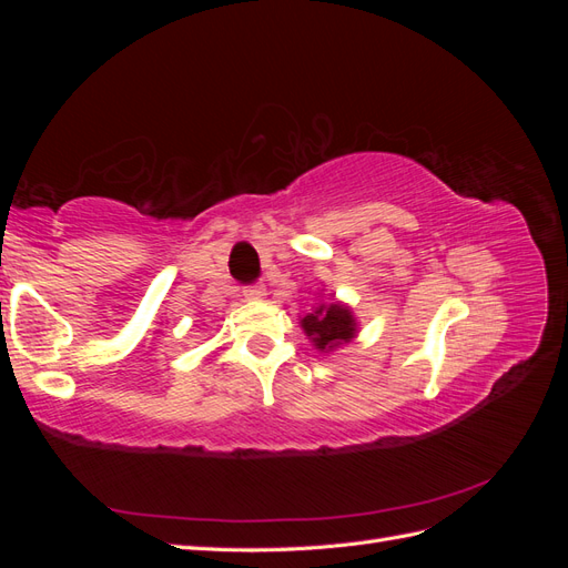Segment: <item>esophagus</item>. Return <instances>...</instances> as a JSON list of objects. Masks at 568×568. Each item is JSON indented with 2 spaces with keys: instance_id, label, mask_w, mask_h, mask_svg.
I'll return each instance as SVG.
<instances>
[{
  "instance_id": "obj_1",
  "label": "esophagus",
  "mask_w": 568,
  "mask_h": 568,
  "mask_svg": "<svg viewBox=\"0 0 568 568\" xmlns=\"http://www.w3.org/2000/svg\"><path fill=\"white\" fill-rule=\"evenodd\" d=\"M265 296V286L263 284H253L244 288V298L246 301H261Z\"/></svg>"
}]
</instances>
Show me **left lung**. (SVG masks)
Listing matches in <instances>:
<instances>
[{
    "instance_id": "1",
    "label": "left lung",
    "mask_w": 568,
    "mask_h": 568,
    "mask_svg": "<svg viewBox=\"0 0 568 568\" xmlns=\"http://www.w3.org/2000/svg\"><path fill=\"white\" fill-rule=\"evenodd\" d=\"M305 336L313 341V346L322 353L338 348L341 343H351L357 334V322L348 305L338 301L320 303L313 313L301 320Z\"/></svg>"
}]
</instances>
